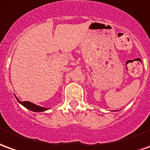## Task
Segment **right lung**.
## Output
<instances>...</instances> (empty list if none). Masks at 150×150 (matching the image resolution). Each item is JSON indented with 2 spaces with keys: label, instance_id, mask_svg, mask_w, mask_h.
I'll return each mask as SVG.
<instances>
[{
  "label": "right lung",
  "instance_id": "1",
  "mask_svg": "<svg viewBox=\"0 0 150 150\" xmlns=\"http://www.w3.org/2000/svg\"><path fill=\"white\" fill-rule=\"evenodd\" d=\"M16 98H17V100H18V102L19 103L22 104L23 107H25L26 109H28L30 111H35V112H42V111H47V110H48V108H45V107L38 106V105H36V104L30 103L29 101H24V102H22V101L19 100L17 97H16Z\"/></svg>",
  "mask_w": 150,
  "mask_h": 150
}]
</instances>
